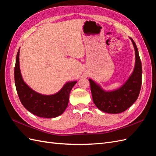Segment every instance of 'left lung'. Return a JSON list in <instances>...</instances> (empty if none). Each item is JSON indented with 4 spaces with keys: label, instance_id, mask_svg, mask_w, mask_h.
<instances>
[{
    "label": "left lung",
    "instance_id": "obj_1",
    "mask_svg": "<svg viewBox=\"0 0 156 156\" xmlns=\"http://www.w3.org/2000/svg\"><path fill=\"white\" fill-rule=\"evenodd\" d=\"M130 39L135 50V65L133 72L122 86L117 90L106 91L89 79L94 104L105 113L117 114L124 112L136 101L139 95L142 85V63L137 47L133 39Z\"/></svg>",
    "mask_w": 156,
    "mask_h": 156
}]
</instances>
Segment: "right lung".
I'll return each mask as SVG.
<instances>
[{
    "instance_id": "right-lung-1",
    "label": "right lung",
    "mask_w": 156,
    "mask_h": 156,
    "mask_svg": "<svg viewBox=\"0 0 156 156\" xmlns=\"http://www.w3.org/2000/svg\"><path fill=\"white\" fill-rule=\"evenodd\" d=\"M20 50L16 58L14 80L18 97L23 106L30 113L43 118H55L64 113L69 104V95L76 81L66 82L57 93L43 95L27 86L22 76L20 69Z\"/></svg>"
}]
</instances>
